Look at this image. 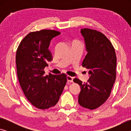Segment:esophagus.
I'll use <instances>...</instances> for the list:
<instances>
[{
	"label": "esophagus",
	"mask_w": 131,
	"mask_h": 131,
	"mask_svg": "<svg viewBox=\"0 0 131 131\" xmlns=\"http://www.w3.org/2000/svg\"><path fill=\"white\" fill-rule=\"evenodd\" d=\"M66 79H67V81L69 82H73V77L70 76H66Z\"/></svg>",
	"instance_id": "obj_1"
}]
</instances>
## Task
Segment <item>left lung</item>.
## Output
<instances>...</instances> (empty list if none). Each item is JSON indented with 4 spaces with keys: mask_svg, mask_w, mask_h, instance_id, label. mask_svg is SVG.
Instances as JSON below:
<instances>
[{
    "mask_svg": "<svg viewBox=\"0 0 131 131\" xmlns=\"http://www.w3.org/2000/svg\"><path fill=\"white\" fill-rule=\"evenodd\" d=\"M85 41L87 54L82 66L89 70L87 83L73 80L81 91L78 102L82 107L94 110L105 102L109 97L116 78L117 58L109 40L101 32L91 29L80 31Z\"/></svg>",
    "mask_w": 131,
    "mask_h": 131,
    "instance_id": "1",
    "label": "left lung"
}]
</instances>
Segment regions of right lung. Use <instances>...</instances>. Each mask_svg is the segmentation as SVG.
<instances>
[{"mask_svg": "<svg viewBox=\"0 0 131 131\" xmlns=\"http://www.w3.org/2000/svg\"><path fill=\"white\" fill-rule=\"evenodd\" d=\"M61 33L44 29L30 32L24 37L17 48V76L26 98L39 109H47L59 101L66 83V75L44 76V71L52 55L48 50L50 41Z\"/></svg>", "mask_w": 131, "mask_h": 131, "instance_id": "1", "label": "right lung"}]
</instances>
